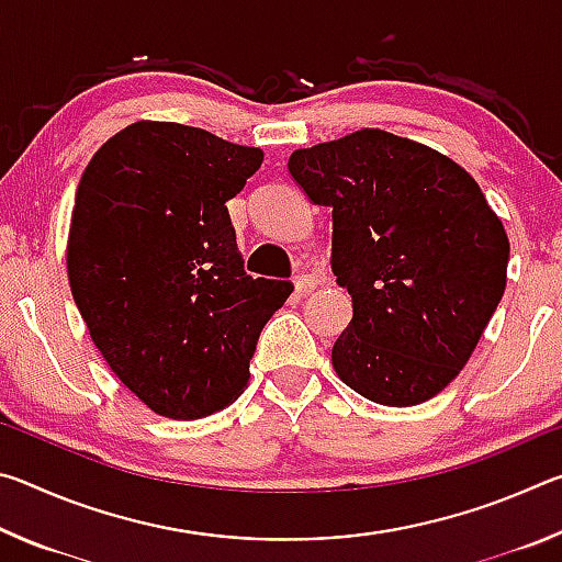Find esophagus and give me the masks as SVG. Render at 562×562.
Returning a JSON list of instances; mask_svg holds the SVG:
<instances>
[{"instance_id": "obj_1", "label": "esophagus", "mask_w": 562, "mask_h": 562, "mask_svg": "<svg viewBox=\"0 0 562 562\" xmlns=\"http://www.w3.org/2000/svg\"><path fill=\"white\" fill-rule=\"evenodd\" d=\"M294 288H297L300 294H307L317 288V278H312V274H297L294 278Z\"/></svg>"}]
</instances>
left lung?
<instances>
[{"instance_id": "left-lung-1", "label": "left lung", "mask_w": 562, "mask_h": 562, "mask_svg": "<svg viewBox=\"0 0 562 562\" xmlns=\"http://www.w3.org/2000/svg\"><path fill=\"white\" fill-rule=\"evenodd\" d=\"M288 168L331 211V272L355 310L331 347L337 376L384 406L429 402L506 290L501 217L469 170L382 128L294 150Z\"/></svg>"}]
</instances>
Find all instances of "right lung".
Masks as SVG:
<instances>
[{
	"label": "right lung",
	"instance_id": "add662e5",
	"mask_svg": "<svg viewBox=\"0 0 562 562\" xmlns=\"http://www.w3.org/2000/svg\"><path fill=\"white\" fill-rule=\"evenodd\" d=\"M262 150L173 121L131 123L76 188L66 272L111 372L180 422L231 406L284 280L250 278L225 203Z\"/></svg>",
	"mask_w": 562,
	"mask_h": 562
}]
</instances>
